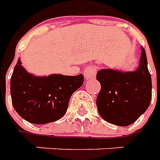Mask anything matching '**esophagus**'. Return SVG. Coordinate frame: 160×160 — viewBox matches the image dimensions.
<instances>
[{
  "instance_id": "1",
  "label": "esophagus",
  "mask_w": 160,
  "mask_h": 160,
  "mask_svg": "<svg viewBox=\"0 0 160 160\" xmlns=\"http://www.w3.org/2000/svg\"><path fill=\"white\" fill-rule=\"evenodd\" d=\"M84 76L86 78V80H90L92 78H94L96 76L97 73V68L94 65H91V66L86 68L83 71Z\"/></svg>"
}]
</instances>
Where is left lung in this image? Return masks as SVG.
I'll use <instances>...</instances> for the list:
<instances>
[{
	"mask_svg": "<svg viewBox=\"0 0 160 160\" xmlns=\"http://www.w3.org/2000/svg\"><path fill=\"white\" fill-rule=\"evenodd\" d=\"M96 78L101 85L96 101L98 111L108 122L128 126L147 111L152 99V79L142 47L135 71L106 68L98 71Z\"/></svg>",
	"mask_w": 160,
	"mask_h": 160,
	"instance_id": "1",
	"label": "left lung"
}]
</instances>
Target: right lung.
Here are the masks:
<instances>
[{"label":"right lung","instance_id":"right-lung-1","mask_svg":"<svg viewBox=\"0 0 160 160\" xmlns=\"http://www.w3.org/2000/svg\"><path fill=\"white\" fill-rule=\"evenodd\" d=\"M83 82L81 73L77 76L57 73L36 76L25 69L19 58L10 81L12 106L31 123L52 122L65 115L72 94Z\"/></svg>","mask_w":160,"mask_h":160}]
</instances>
